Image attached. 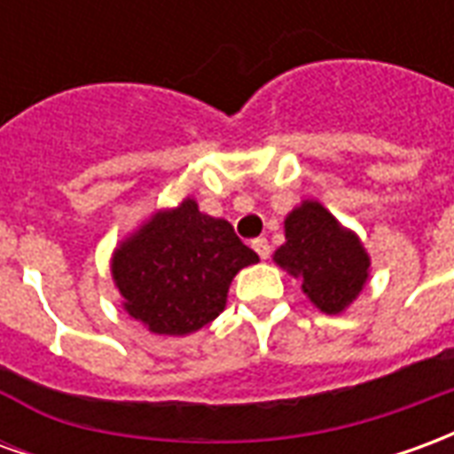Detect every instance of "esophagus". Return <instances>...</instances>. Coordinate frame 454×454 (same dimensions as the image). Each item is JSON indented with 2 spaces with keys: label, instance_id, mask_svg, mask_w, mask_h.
I'll use <instances>...</instances> for the list:
<instances>
[{
  "label": "esophagus",
  "instance_id": "obj_1",
  "mask_svg": "<svg viewBox=\"0 0 454 454\" xmlns=\"http://www.w3.org/2000/svg\"><path fill=\"white\" fill-rule=\"evenodd\" d=\"M253 247H255V253L262 257V260H267V257H270V250H272L270 243H267V238H255V240H253Z\"/></svg>",
  "mask_w": 454,
  "mask_h": 454
}]
</instances>
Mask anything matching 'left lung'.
<instances>
[{"mask_svg": "<svg viewBox=\"0 0 454 454\" xmlns=\"http://www.w3.org/2000/svg\"><path fill=\"white\" fill-rule=\"evenodd\" d=\"M285 228L286 243L275 253L277 265L301 277V289L321 311L340 314L367 282L370 257L360 240L316 201L294 208Z\"/></svg>", "mask_w": 454, "mask_h": 454, "instance_id": "left-lung-1", "label": "left lung"}]
</instances>
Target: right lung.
<instances>
[{
    "mask_svg": "<svg viewBox=\"0 0 454 454\" xmlns=\"http://www.w3.org/2000/svg\"><path fill=\"white\" fill-rule=\"evenodd\" d=\"M257 253L223 218L204 216L187 199L153 216L114 255L126 311L153 333L184 335L211 324L226 306L231 279Z\"/></svg>",
    "mask_w": 454,
    "mask_h": 454,
    "instance_id": "right-lung-1",
    "label": "right lung"
}]
</instances>
